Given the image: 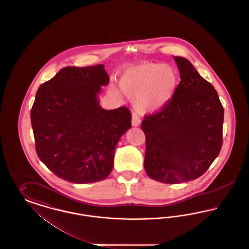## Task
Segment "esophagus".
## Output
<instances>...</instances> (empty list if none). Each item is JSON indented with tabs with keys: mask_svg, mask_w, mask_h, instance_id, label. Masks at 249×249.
<instances>
[{
	"mask_svg": "<svg viewBox=\"0 0 249 249\" xmlns=\"http://www.w3.org/2000/svg\"><path fill=\"white\" fill-rule=\"evenodd\" d=\"M141 124V119L140 118L138 117V116H136V115H132V118H131V125L133 126V127H137V126H139Z\"/></svg>",
	"mask_w": 249,
	"mask_h": 249,
	"instance_id": "obj_1",
	"label": "esophagus"
}]
</instances>
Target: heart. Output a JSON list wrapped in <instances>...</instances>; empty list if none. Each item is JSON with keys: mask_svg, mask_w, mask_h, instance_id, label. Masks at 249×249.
I'll return each instance as SVG.
<instances>
[{"mask_svg": "<svg viewBox=\"0 0 249 249\" xmlns=\"http://www.w3.org/2000/svg\"><path fill=\"white\" fill-rule=\"evenodd\" d=\"M179 84L177 71L165 64L142 62L123 71L119 88L133 97L132 106L140 114H155L173 100Z\"/></svg>", "mask_w": 249, "mask_h": 249, "instance_id": "1", "label": "heart"}]
</instances>
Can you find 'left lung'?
Here are the masks:
<instances>
[{"label": "left lung", "instance_id": "obj_1", "mask_svg": "<svg viewBox=\"0 0 249 249\" xmlns=\"http://www.w3.org/2000/svg\"><path fill=\"white\" fill-rule=\"evenodd\" d=\"M180 83L173 100L159 113L145 116L144 170L165 184H179L202 176L222 146L224 109L213 85L190 61L174 58Z\"/></svg>", "mask_w": 249, "mask_h": 249}]
</instances>
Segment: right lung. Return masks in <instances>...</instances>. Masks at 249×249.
Wrapping results in <instances>:
<instances>
[{
  "label": "right lung",
  "instance_id": "1",
  "mask_svg": "<svg viewBox=\"0 0 249 249\" xmlns=\"http://www.w3.org/2000/svg\"><path fill=\"white\" fill-rule=\"evenodd\" d=\"M108 83L105 65L98 64L65 67L39 87L31 111L36 153L57 177L87 184L110 175L131 115L127 107L100 106L102 86Z\"/></svg>",
  "mask_w": 249,
  "mask_h": 249
}]
</instances>
